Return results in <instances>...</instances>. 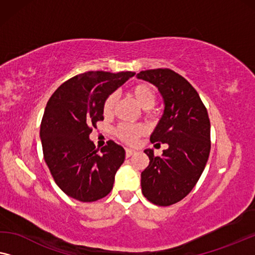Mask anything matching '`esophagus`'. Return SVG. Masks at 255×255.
Returning <instances> with one entry per match:
<instances>
[{
  "mask_svg": "<svg viewBox=\"0 0 255 255\" xmlns=\"http://www.w3.org/2000/svg\"><path fill=\"white\" fill-rule=\"evenodd\" d=\"M134 153H135L134 149H130V148L126 149V157H130L131 155H134Z\"/></svg>",
  "mask_w": 255,
  "mask_h": 255,
  "instance_id": "1",
  "label": "esophagus"
}]
</instances>
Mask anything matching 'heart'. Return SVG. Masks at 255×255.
<instances>
[{
	"instance_id": "obj_1",
	"label": "heart",
	"mask_w": 255,
	"mask_h": 255,
	"mask_svg": "<svg viewBox=\"0 0 255 255\" xmlns=\"http://www.w3.org/2000/svg\"><path fill=\"white\" fill-rule=\"evenodd\" d=\"M130 96L136 100V103L143 110H149L155 105L156 93L151 85L146 83H138L130 89ZM116 96L110 95L104 100L103 114L105 117H111L113 114L114 106H116ZM116 134L120 139L126 143H135L138 137L144 134V128L139 125H128L123 124L116 129Z\"/></svg>"
}]
</instances>
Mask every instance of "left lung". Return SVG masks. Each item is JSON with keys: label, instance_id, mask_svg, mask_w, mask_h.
<instances>
[{"label": "left lung", "instance_id": "left-lung-1", "mask_svg": "<svg viewBox=\"0 0 255 255\" xmlns=\"http://www.w3.org/2000/svg\"><path fill=\"white\" fill-rule=\"evenodd\" d=\"M137 78L158 88L164 113L150 136L151 143H166L162 156L145 149L150 162L141 173L142 193L157 206L179 202L194 188L210 152V121L199 93L171 69H150ZM160 144V143H157Z\"/></svg>", "mask_w": 255, "mask_h": 255}]
</instances>
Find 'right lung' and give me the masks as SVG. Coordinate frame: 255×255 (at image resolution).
<instances>
[{
	"mask_svg": "<svg viewBox=\"0 0 255 255\" xmlns=\"http://www.w3.org/2000/svg\"><path fill=\"white\" fill-rule=\"evenodd\" d=\"M134 75L87 71L61 84L49 98L40 126L42 152L56 185L70 198L93 202L112 191L126 152L111 139L98 152L89 135L104 120V100Z\"/></svg>",
	"mask_w": 255,
	"mask_h": 255,
	"instance_id": "obj_1",
	"label": "right lung"
}]
</instances>
